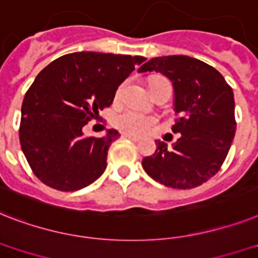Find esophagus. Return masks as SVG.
I'll return each instance as SVG.
<instances>
[{
	"label": "esophagus",
	"mask_w": 258,
	"mask_h": 258,
	"mask_svg": "<svg viewBox=\"0 0 258 258\" xmlns=\"http://www.w3.org/2000/svg\"><path fill=\"white\" fill-rule=\"evenodd\" d=\"M122 136L124 138V139H130V140H133V142H138V140H139V138H138V136H135V135H133V134L124 133Z\"/></svg>",
	"instance_id": "obj_1"
}]
</instances>
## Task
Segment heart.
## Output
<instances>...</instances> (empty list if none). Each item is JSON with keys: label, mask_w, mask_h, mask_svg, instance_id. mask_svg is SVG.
I'll return each instance as SVG.
<instances>
[{"label": "heart", "mask_w": 258, "mask_h": 258, "mask_svg": "<svg viewBox=\"0 0 258 258\" xmlns=\"http://www.w3.org/2000/svg\"><path fill=\"white\" fill-rule=\"evenodd\" d=\"M125 82L119 86L116 93H115V99H120L124 94ZM156 123V119L154 116L139 112L136 110H125L115 116V124L120 130H124L127 133L133 134H144Z\"/></svg>", "instance_id": "b5f03b06"}]
</instances>
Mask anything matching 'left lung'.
I'll return each instance as SVG.
<instances>
[{
	"label": "left lung",
	"instance_id": "left-lung-1",
	"mask_svg": "<svg viewBox=\"0 0 258 258\" xmlns=\"http://www.w3.org/2000/svg\"><path fill=\"white\" fill-rule=\"evenodd\" d=\"M138 71L162 73L172 82V131L181 134L172 148L156 140L155 154L142 162L144 171L167 187L202 185L219 172L234 138L233 90L216 69L187 55L156 56Z\"/></svg>",
	"mask_w": 258,
	"mask_h": 258
}]
</instances>
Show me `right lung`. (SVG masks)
<instances>
[{
	"label": "right lung",
	"instance_id": "obj_1",
	"mask_svg": "<svg viewBox=\"0 0 258 258\" xmlns=\"http://www.w3.org/2000/svg\"><path fill=\"white\" fill-rule=\"evenodd\" d=\"M146 58L94 51L66 54L47 64L25 94L20 143L31 171L54 189H81L104 172L116 130L82 128L112 103L118 86Z\"/></svg>",
	"mask_w": 258,
	"mask_h": 258
}]
</instances>
